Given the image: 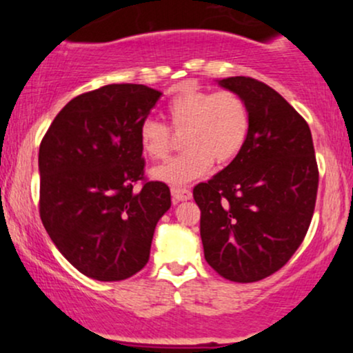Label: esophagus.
Instances as JSON below:
<instances>
[{
    "instance_id": "esophagus-1",
    "label": "esophagus",
    "mask_w": 353,
    "mask_h": 353,
    "mask_svg": "<svg viewBox=\"0 0 353 353\" xmlns=\"http://www.w3.org/2000/svg\"><path fill=\"white\" fill-rule=\"evenodd\" d=\"M172 194V201L174 202H182V201H189L192 197V192L188 188H179V185H174L171 189Z\"/></svg>"
}]
</instances>
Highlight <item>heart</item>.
Instances as JSON below:
<instances>
[{
  "instance_id": "1",
  "label": "heart",
  "mask_w": 353,
  "mask_h": 353,
  "mask_svg": "<svg viewBox=\"0 0 353 353\" xmlns=\"http://www.w3.org/2000/svg\"><path fill=\"white\" fill-rule=\"evenodd\" d=\"M169 125L182 134L181 156L151 169L154 181L184 185L219 165L232 163L244 148L250 129V114L242 96L232 91L182 89L165 108ZM143 152L154 161L165 159L172 148V134L159 121L148 119L139 128Z\"/></svg>"
}]
</instances>
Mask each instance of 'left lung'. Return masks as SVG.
<instances>
[{
    "label": "left lung",
    "mask_w": 353,
    "mask_h": 353,
    "mask_svg": "<svg viewBox=\"0 0 353 353\" xmlns=\"http://www.w3.org/2000/svg\"><path fill=\"white\" fill-rule=\"evenodd\" d=\"M217 83L242 96L250 129L236 159L194 188L204 257L228 281L257 282L285 265L309 230L314 143L305 119L267 84L245 76Z\"/></svg>",
    "instance_id": "8db88e82"
}]
</instances>
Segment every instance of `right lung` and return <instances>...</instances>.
Masks as SVG:
<instances>
[{
	"mask_svg": "<svg viewBox=\"0 0 353 353\" xmlns=\"http://www.w3.org/2000/svg\"><path fill=\"white\" fill-rule=\"evenodd\" d=\"M163 92L108 84L71 99L39 145V216L59 252L101 282L148 264L159 219L171 208L164 182L144 177L139 128Z\"/></svg>",
	"mask_w": 353,
	"mask_h": 353,
	"instance_id": "1",
	"label": "right lung"
}]
</instances>
